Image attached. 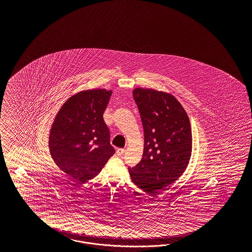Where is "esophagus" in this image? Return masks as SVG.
Masks as SVG:
<instances>
[{
	"instance_id": "34e87169",
	"label": "esophagus",
	"mask_w": 252,
	"mask_h": 252,
	"mask_svg": "<svg viewBox=\"0 0 252 252\" xmlns=\"http://www.w3.org/2000/svg\"><path fill=\"white\" fill-rule=\"evenodd\" d=\"M126 152V150L125 149H117V151H116V154L118 155V156H121L124 154V153Z\"/></svg>"
}]
</instances>
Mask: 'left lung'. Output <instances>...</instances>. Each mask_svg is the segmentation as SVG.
Listing matches in <instances>:
<instances>
[{
  "mask_svg": "<svg viewBox=\"0 0 252 252\" xmlns=\"http://www.w3.org/2000/svg\"><path fill=\"white\" fill-rule=\"evenodd\" d=\"M133 98L144 130V152L140 162L128 166V171L138 188L156 193L177 180L189 164L190 122L180 102L171 94L137 88Z\"/></svg>",
  "mask_w": 252,
  "mask_h": 252,
  "instance_id": "8db88e82",
  "label": "left lung"
}]
</instances>
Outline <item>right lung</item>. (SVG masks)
I'll use <instances>...</instances> for the list:
<instances>
[{
	"label": "right lung",
	"instance_id": "add662e5",
	"mask_svg": "<svg viewBox=\"0 0 252 252\" xmlns=\"http://www.w3.org/2000/svg\"><path fill=\"white\" fill-rule=\"evenodd\" d=\"M111 95V91L92 90L72 96L51 129L49 148L55 163L82 183L97 176L115 153L103 120Z\"/></svg>",
	"mask_w": 252,
	"mask_h": 252
}]
</instances>
